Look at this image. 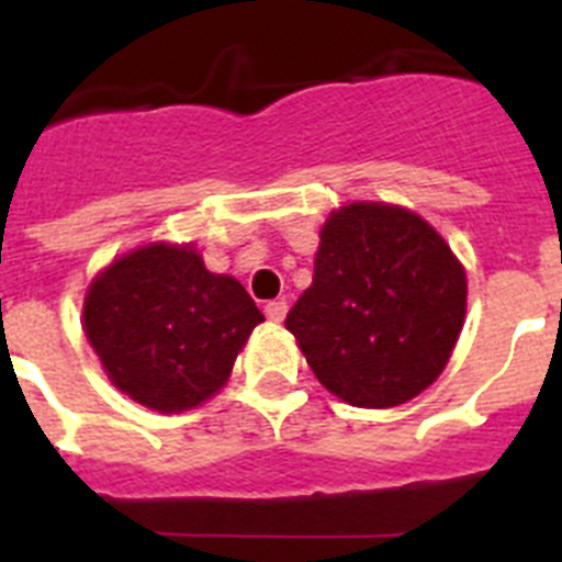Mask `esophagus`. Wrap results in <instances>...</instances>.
<instances>
[{
    "mask_svg": "<svg viewBox=\"0 0 562 562\" xmlns=\"http://www.w3.org/2000/svg\"><path fill=\"white\" fill-rule=\"evenodd\" d=\"M265 315L267 321H272V324H281L286 317V304L284 301H270V304L265 306Z\"/></svg>",
    "mask_w": 562,
    "mask_h": 562,
    "instance_id": "34e87169",
    "label": "esophagus"
}]
</instances>
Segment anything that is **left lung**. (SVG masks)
Listing matches in <instances>:
<instances>
[{"mask_svg": "<svg viewBox=\"0 0 562 562\" xmlns=\"http://www.w3.org/2000/svg\"><path fill=\"white\" fill-rule=\"evenodd\" d=\"M464 312L467 272L436 227L408 207L351 202L321 227L286 329L337 400L394 408L445 371Z\"/></svg>", "mask_w": 562, "mask_h": 562, "instance_id": "left-lung-1", "label": "left lung"}]
</instances>
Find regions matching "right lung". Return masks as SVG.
<instances>
[{
    "label": "right lung",
    "instance_id": "obj_1",
    "mask_svg": "<svg viewBox=\"0 0 562 562\" xmlns=\"http://www.w3.org/2000/svg\"><path fill=\"white\" fill-rule=\"evenodd\" d=\"M265 315L193 245L151 241L114 258L83 295V331L112 385L160 414H182L227 382Z\"/></svg>",
    "mask_w": 562,
    "mask_h": 562
}]
</instances>
